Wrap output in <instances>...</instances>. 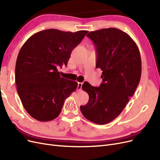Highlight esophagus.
I'll return each mask as SVG.
<instances>
[{
    "mask_svg": "<svg viewBox=\"0 0 160 160\" xmlns=\"http://www.w3.org/2000/svg\"><path fill=\"white\" fill-rule=\"evenodd\" d=\"M82 85H83V83H78V86H77V90H78V91L81 90Z\"/></svg>",
    "mask_w": 160,
    "mask_h": 160,
    "instance_id": "1",
    "label": "esophagus"
}]
</instances>
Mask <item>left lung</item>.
<instances>
[{
    "label": "left lung",
    "mask_w": 160,
    "mask_h": 160,
    "mask_svg": "<svg viewBox=\"0 0 160 160\" xmlns=\"http://www.w3.org/2000/svg\"><path fill=\"white\" fill-rule=\"evenodd\" d=\"M87 36L95 45L96 68L102 71L103 81L98 88L88 82L82 85L89 99L80 109L90 122L103 125L117 118L133 96L141 78V56L136 43L118 28H102Z\"/></svg>",
    "instance_id": "1"
}]
</instances>
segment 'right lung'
Segmentation results:
<instances>
[{
	"instance_id": "right-lung-1",
	"label": "right lung",
	"mask_w": 160,
	"mask_h": 160,
	"mask_svg": "<svg viewBox=\"0 0 160 160\" xmlns=\"http://www.w3.org/2000/svg\"><path fill=\"white\" fill-rule=\"evenodd\" d=\"M88 31L47 29L24 43L16 62L15 82L24 108L32 118L49 122L60 114L65 100L78 83L61 77L58 67L67 65L72 51Z\"/></svg>"
}]
</instances>
